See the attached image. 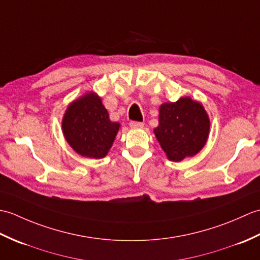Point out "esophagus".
<instances>
[{
	"instance_id": "34e87169",
	"label": "esophagus",
	"mask_w": 260,
	"mask_h": 260,
	"mask_svg": "<svg viewBox=\"0 0 260 260\" xmlns=\"http://www.w3.org/2000/svg\"><path fill=\"white\" fill-rule=\"evenodd\" d=\"M129 126H131V128H143L144 124L141 123V121H131Z\"/></svg>"
}]
</instances>
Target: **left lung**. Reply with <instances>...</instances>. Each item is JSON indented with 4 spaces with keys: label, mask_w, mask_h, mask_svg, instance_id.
Instances as JSON below:
<instances>
[{
    "label": "left lung",
    "mask_w": 260,
    "mask_h": 260,
    "mask_svg": "<svg viewBox=\"0 0 260 260\" xmlns=\"http://www.w3.org/2000/svg\"><path fill=\"white\" fill-rule=\"evenodd\" d=\"M209 129L210 120L202 105L182 97L175 103L161 105L154 134L170 161L180 162L202 150Z\"/></svg>",
    "instance_id": "obj_1"
}]
</instances>
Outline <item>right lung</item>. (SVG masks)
I'll return each instance as SVG.
<instances>
[{
    "label": "right lung",
    "instance_id": "right-lung-1",
    "mask_svg": "<svg viewBox=\"0 0 260 260\" xmlns=\"http://www.w3.org/2000/svg\"><path fill=\"white\" fill-rule=\"evenodd\" d=\"M120 127L109 119L107 109L95 92L71 103L62 118L66 141L81 156L103 158L107 155Z\"/></svg>",
    "mask_w": 260,
    "mask_h": 260
}]
</instances>
